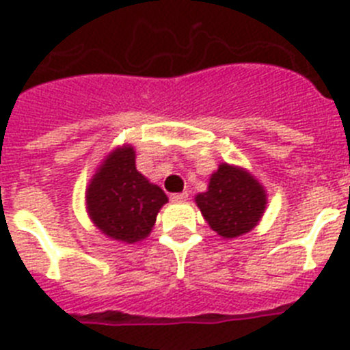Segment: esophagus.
Listing matches in <instances>:
<instances>
[{"label": "esophagus", "mask_w": 350, "mask_h": 350, "mask_svg": "<svg viewBox=\"0 0 350 350\" xmlns=\"http://www.w3.org/2000/svg\"><path fill=\"white\" fill-rule=\"evenodd\" d=\"M187 200V193H173L172 202H186Z\"/></svg>", "instance_id": "34e87169"}]
</instances>
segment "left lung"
Wrapping results in <instances>:
<instances>
[{"label":"left lung","mask_w":350,"mask_h":350,"mask_svg":"<svg viewBox=\"0 0 350 350\" xmlns=\"http://www.w3.org/2000/svg\"><path fill=\"white\" fill-rule=\"evenodd\" d=\"M195 202L211 229L221 238L232 239L250 232L259 224L268 196L252 173L221 163L211 175L207 191L198 193Z\"/></svg>","instance_id":"left-lung-1"}]
</instances>
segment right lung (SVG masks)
I'll list each match as a JSON object with an SVG mask.
<instances>
[{
  "mask_svg": "<svg viewBox=\"0 0 350 350\" xmlns=\"http://www.w3.org/2000/svg\"><path fill=\"white\" fill-rule=\"evenodd\" d=\"M166 202V193L135 168L132 144L112 150L85 189V207L94 227L105 238L126 245L148 238Z\"/></svg>",
  "mask_w": 350,
  "mask_h": 350,
  "instance_id": "add662e5",
  "label": "right lung"
}]
</instances>
